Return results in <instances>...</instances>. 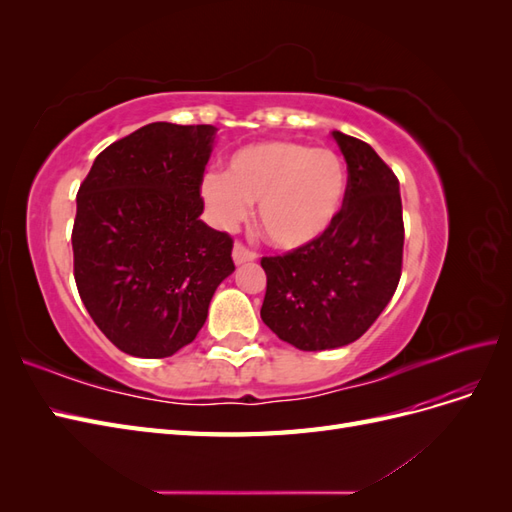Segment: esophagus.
<instances>
[{
	"mask_svg": "<svg viewBox=\"0 0 512 512\" xmlns=\"http://www.w3.org/2000/svg\"><path fill=\"white\" fill-rule=\"evenodd\" d=\"M258 256L256 252L247 250L245 245L241 243H235V247H232V260H235V265H243V262H254Z\"/></svg>",
	"mask_w": 512,
	"mask_h": 512,
	"instance_id": "esophagus-1",
	"label": "esophagus"
}]
</instances>
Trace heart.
Returning a JSON list of instances; mask_svg holds the SVG:
<instances>
[{
	"label": "heart",
	"instance_id": "b5f03b06",
	"mask_svg": "<svg viewBox=\"0 0 512 512\" xmlns=\"http://www.w3.org/2000/svg\"><path fill=\"white\" fill-rule=\"evenodd\" d=\"M348 194L339 153L297 141H260L237 149L226 173H207L200 198L215 226L237 228L258 205V226L273 247L303 250L337 222Z\"/></svg>",
	"mask_w": 512,
	"mask_h": 512
}]
</instances>
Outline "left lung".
<instances>
[{
	"label": "left lung",
	"mask_w": 512,
	"mask_h": 512,
	"mask_svg": "<svg viewBox=\"0 0 512 512\" xmlns=\"http://www.w3.org/2000/svg\"><path fill=\"white\" fill-rule=\"evenodd\" d=\"M348 164V194L333 228L314 245L262 258L260 318L299 350L356 342L391 301L401 277L404 218L399 181L359 138L333 132Z\"/></svg>",
	"instance_id": "1"
}]
</instances>
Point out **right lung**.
Instances as JSON below:
<instances>
[{"instance_id":"right-lung-1","label":"right lung","mask_w":512,"mask_h":512,"mask_svg":"<svg viewBox=\"0 0 512 512\" xmlns=\"http://www.w3.org/2000/svg\"><path fill=\"white\" fill-rule=\"evenodd\" d=\"M215 132L149 123L108 145L76 194V288L121 352L164 359L192 344L235 271L232 239L200 220Z\"/></svg>"}]
</instances>
